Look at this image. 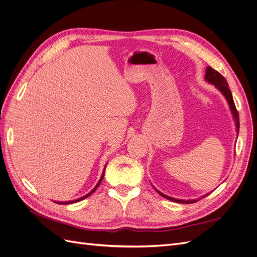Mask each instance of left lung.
<instances>
[{"label": "left lung", "mask_w": 257, "mask_h": 257, "mask_svg": "<svg viewBox=\"0 0 257 257\" xmlns=\"http://www.w3.org/2000/svg\"><path fill=\"white\" fill-rule=\"evenodd\" d=\"M205 80H206L207 82H209V83L213 84L214 87L222 93V94L224 95V97L226 98L227 103H228V105H229V109H230V111H231V113H232V118H234V120H235L236 132H237V134H239V114H238V111H237V109H236V106H235V103H234V98H232L231 92H230V90H229V88H228V83H227L226 79H225L224 77H223L219 72H216L215 69H213L212 67L208 66L207 69H206ZM154 189H155V188H154ZM155 191H157L161 196L165 197V198H167V199H169V200H172V201H176V203H180V204H191V203H195V201H196V199H188V200H185V199L173 198V197L165 195V194L161 193V192L158 191L157 189H155ZM207 195H208V194H207ZM207 195H205V196H207Z\"/></svg>", "instance_id": "obj_1"}]
</instances>
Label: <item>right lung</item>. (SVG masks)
<instances>
[{
    "label": "right lung",
    "instance_id": "add662e5",
    "mask_svg": "<svg viewBox=\"0 0 257 257\" xmlns=\"http://www.w3.org/2000/svg\"><path fill=\"white\" fill-rule=\"evenodd\" d=\"M105 168H106V166H105ZM105 168H104V170H103V174H102V176H100V179L98 180V182H97V184L95 185V188L93 189L91 192H89L87 195H84V196H82V197H80V198H77V199H74V200H69V201H54V203H57V204H61V205H66V204H73V203H77V201H80V200H82V199H84V198H87V197H89L91 194H93L94 193L95 191H96V189L98 188V185L100 184V182H102V180H103V178H104V175H105Z\"/></svg>",
    "mask_w": 257,
    "mask_h": 257
}]
</instances>
